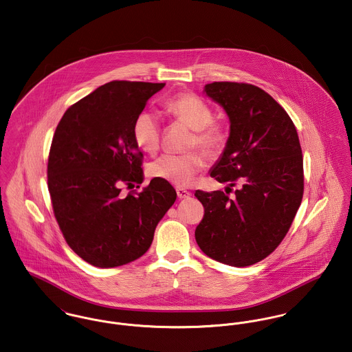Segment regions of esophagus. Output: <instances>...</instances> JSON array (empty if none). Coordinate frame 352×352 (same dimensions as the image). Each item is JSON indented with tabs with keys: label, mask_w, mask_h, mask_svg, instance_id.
Listing matches in <instances>:
<instances>
[{
	"label": "esophagus",
	"mask_w": 352,
	"mask_h": 352,
	"mask_svg": "<svg viewBox=\"0 0 352 352\" xmlns=\"http://www.w3.org/2000/svg\"><path fill=\"white\" fill-rule=\"evenodd\" d=\"M177 194H178V198L181 199H188L191 195V192L188 190L182 189V188H177Z\"/></svg>",
	"instance_id": "34e87169"
}]
</instances>
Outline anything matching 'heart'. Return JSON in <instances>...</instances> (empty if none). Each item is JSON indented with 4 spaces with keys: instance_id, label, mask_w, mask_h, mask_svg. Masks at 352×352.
Wrapping results in <instances>:
<instances>
[{
    "instance_id": "b5f03b06",
    "label": "heart",
    "mask_w": 352,
    "mask_h": 352,
    "mask_svg": "<svg viewBox=\"0 0 352 352\" xmlns=\"http://www.w3.org/2000/svg\"><path fill=\"white\" fill-rule=\"evenodd\" d=\"M164 109L175 120L186 124L194 131V144H198L208 155L214 157L225 146V133L221 126L213 123V111L198 96L181 94L170 98ZM136 146L148 154H154L161 143V123L154 112L144 111L134 123ZM199 153L163 154L148 164V175L171 185L184 188L191 184L195 174L204 167Z\"/></svg>"
}]
</instances>
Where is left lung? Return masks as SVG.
I'll return each mask as SVG.
<instances>
[{
  "label": "left lung",
  "mask_w": 352,
  "mask_h": 352,
  "mask_svg": "<svg viewBox=\"0 0 352 352\" xmlns=\"http://www.w3.org/2000/svg\"><path fill=\"white\" fill-rule=\"evenodd\" d=\"M204 94L229 118V138L210 175L226 189L195 191L205 214L195 229L199 249L218 263L248 267L283 241L302 198V155L294 122L261 88L230 81L206 84ZM228 192V191H226Z\"/></svg>",
  "instance_id": "left-lung-1"
}]
</instances>
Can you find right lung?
Wrapping results in <instances>:
<instances>
[{"mask_svg": "<svg viewBox=\"0 0 352 352\" xmlns=\"http://www.w3.org/2000/svg\"><path fill=\"white\" fill-rule=\"evenodd\" d=\"M163 87L107 82L67 109L54 131L48 160L54 217L71 249L94 267L115 268L143 256L177 199L174 188L157 178L138 194L119 195L122 184L143 182L134 123Z\"/></svg>", "mask_w": 352, "mask_h": 352, "instance_id": "right-lung-1", "label": "right lung"}]
</instances>
